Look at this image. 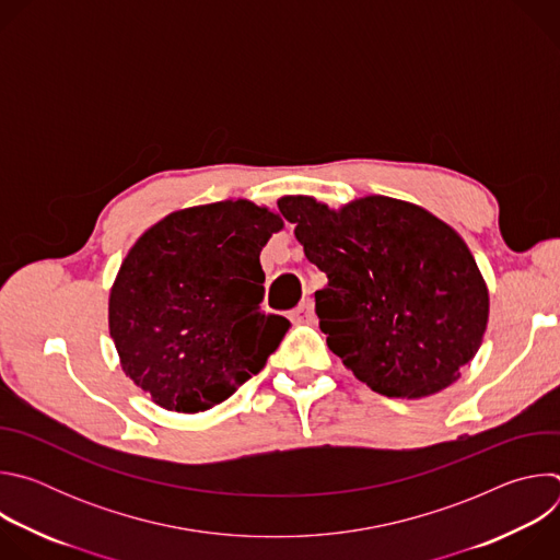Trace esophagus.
<instances>
[{
	"mask_svg": "<svg viewBox=\"0 0 560 560\" xmlns=\"http://www.w3.org/2000/svg\"><path fill=\"white\" fill-rule=\"evenodd\" d=\"M292 324L294 326H303V324H314V303L310 299H305L292 314Z\"/></svg>",
	"mask_w": 560,
	"mask_h": 560,
	"instance_id": "esophagus-1",
	"label": "esophagus"
}]
</instances>
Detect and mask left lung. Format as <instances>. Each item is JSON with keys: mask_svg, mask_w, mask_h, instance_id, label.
<instances>
[{"mask_svg": "<svg viewBox=\"0 0 560 560\" xmlns=\"http://www.w3.org/2000/svg\"><path fill=\"white\" fill-rule=\"evenodd\" d=\"M281 214L310 264L328 275L316 290L328 348L370 389L432 396L458 378L483 343L488 283L463 236L425 208L365 195L330 208L285 195Z\"/></svg>", "mask_w": 560, "mask_h": 560, "instance_id": "left-lung-1", "label": "left lung"}]
</instances>
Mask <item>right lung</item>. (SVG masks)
Wrapping results in <instances>:
<instances>
[{
  "label": "right lung",
  "mask_w": 560,
  "mask_h": 560,
  "mask_svg": "<svg viewBox=\"0 0 560 560\" xmlns=\"http://www.w3.org/2000/svg\"><path fill=\"white\" fill-rule=\"evenodd\" d=\"M283 219L225 199L150 225L124 257L108 330L130 381L168 412L197 415L232 396L279 348L290 324L261 310L259 255Z\"/></svg>",
  "instance_id": "obj_1"
}]
</instances>
